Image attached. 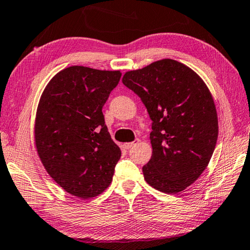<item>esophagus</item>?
Wrapping results in <instances>:
<instances>
[{"mask_svg":"<svg viewBox=\"0 0 250 250\" xmlns=\"http://www.w3.org/2000/svg\"><path fill=\"white\" fill-rule=\"evenodd\" d=\"M137 143H140V140H135V141L132 142V143H124V144H123V146H124V148L129 149V148H132V147H133L134 145H136Z\"/></svg>","mask_w":250,"mask_h":250,"instance_id":"esophagus-1","label":"esophagus"}]
</instances>
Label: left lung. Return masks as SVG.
Masks as SVG:
<instances>
[{"mask_svg": "<svg viewBox=\"0 0 250 250\" xmlns=\"http://www.w3.org/2000/svg\"><path fill=\"white\" fill-rule=\"evenodd\" d=\"M122 82L141 97L153 121L145 181L166 194L186 189L206 169L218 137L217 112L205 82L170 59L126 72Z\"/></svg>", "mask_w": 250, "mask_h": 250, "instance_id": "8db88e82", "label": "left lung"}]
</instances>
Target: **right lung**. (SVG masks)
<instances>
[{
    "label": "right lung",
    "instance_id": "add662e5",
    "mask_svg": "<svg viewBox=\"0 0 250 250\" xmlns=\"http://www.w3.org/2000/svg\"><path fill=\"white\" fill-rule=\"evenodd\" d=\"M120 71L69 66L48 82L36 110L34 137L41 162L68 194L96 197L112 183L121 148L102 112Z\"/></svg>",
    "mask_w": 250,
    "mask_h": 250
}]
</instances>
